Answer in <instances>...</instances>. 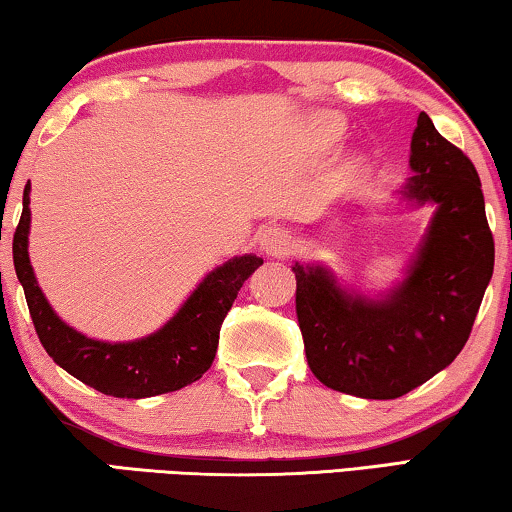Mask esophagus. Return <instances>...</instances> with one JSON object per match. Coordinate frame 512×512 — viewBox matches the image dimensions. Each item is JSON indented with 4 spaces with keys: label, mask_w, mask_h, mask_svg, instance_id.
Here are the masks:
<instances>
[{
    "label": "esophagus",
    "mask_w": 512,
    "mask_h": 512,
    "mask_svg": "<svg viewBox=\"0 0 512 512\" xmlns=\"http://www.w3.org/2000/svg\"><path fill=\"white\" fill-rule=\"evenodd\" d=\"M261 249L272 258H286L293 254L295 240H293L291 231H286V228H279V226H272V228H268V231H263V235H261Z\"/></svg>",
    "instance_id": "esophagus-1"
}]
</instances>
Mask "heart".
<instances>
[{"instance_id":"obj_1","label":"heart","mask_w":512,"mask_h":512,"mask_svg":"<svg viewBox=\"0 0 512 512\" xmlns=\"http://www.w3.org/2000/svg\"><path fill=\"white\" fill-rule=\"evenodd\" d=\"M339 131H342V127H339V124L332 122V120H321L316 124V136L323 145L335 143V140L339 138ZM360 170H362L360 161H351V164L346 166V177H348V180H355V177L360 175Z\"/></svg>"}]
</instances>
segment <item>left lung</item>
Masks as SVG:
<instances>
[{"mask_svg": "<svg viewBox=\"0 0 512 512\" xmlns=\"http://www.w3.org/2000/svg\"><path fill=\"white\" fill-rule=\"evenodd\" d=\"M411 177L395 194L432 219L402 279L367 295L325 263H295V309L309 369L323 385L395 399L439 374L471 335L494 272V240L471 159L427 113L411 136Z\"/></svg>", "mask_w": 512, "mask_h": 512, "instance_id": "1", "label": "left lung"}]
</instances>
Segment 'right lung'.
I'll use <instances>...</instances> for the list:
<instances>
[{
  "mask_svg": "<svg viewBox=\"0 0 512 512\" xmlns=\"http://www.w3.org/2000/svg\"><path fill=\"white\" fill-rule=\"evenodd\" d=\"M29 191L32 184L27 182L22 194V217L13 235V265L25 291L36 335L50 358L90 388L124 399L157 397L201 379L212 367L228 309L233 307L244 281L261 268L263 258L256 254L228 258L205 274L201 284L159 330L131 342H103L64 323L36 281L29 261Z\"/></svg>",
  "mask_w": 512,
  "mask_h": 512,
  "instance_id": "add662e5",
  "label": "right lung"
}]
</instances>
